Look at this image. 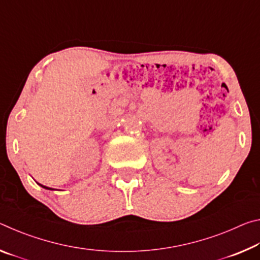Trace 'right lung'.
<instances>
[{
  "label": "right lung",
  "mask_w": 260,
  "mask_h": 260,
  "mask_svg": "<svg viewBox=\"0 0 260 260\" xmlns=\"http://www.w3.org/2000/svg\"><path fill=\"white\" fill-rule=\"evenodd\" d=\"M40 186H41L42 188H46V189H49V190H52V189H51V188H48V187H46V186H42V184H40Z\"/></svg>",
  "instance_id": "1"
}]
</instances>
